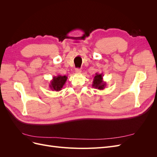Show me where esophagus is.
I'll return each instance as SVG.
<instances>
[{"label":"esophagus","mask_w":157,"mask_h":157,"mask_svg":"<svg viewBox=\"0 0 157 157\" xmlns=\"http://www.w3.org/2000/svg\"><path fill=\"white\" fill-rule=\"evenodd\" d=\"M81 69H75V72H76V73H78V74H79V73H81Z\"/></svg>","instance_id":"esophagus-1"}]
</instances>
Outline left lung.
Instances as JSON below:
<instances>
[{"instance_id":"8db88e82","label":"left lung","mask_w":157,"mask_h":157,"mask_svg":"<svg viewBox=\"0 0 157 157\" xmlns=\"http://www.w3.org/2000/svg\"><path fill=\"white\" fill-rule=\"evenodd\" d=\"M106 86V82L103 81V75L102 73H96V75L94 78L93 83L92 86L94 88H96L98 90H103Z\"/></svg>"}]
</instances>
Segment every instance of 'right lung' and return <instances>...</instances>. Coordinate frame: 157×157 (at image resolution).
Masks as SVG:
<instances>
[{
    "label": "right lung",
    "mask_w": 157,
    "mask_h": 157,
    "mask_svg": "<svg viewBox=\"0 0 157 157\" xmlns=\"http://www.w3.org/2000/svg\"><path fill=\"white\" fill-rule=\"evenodd\" d=\"M67 80V77L65 75L61 76L59 75L58 76H54L50 81L49 86L52 91L59 92L62 89Z\"/></svg>",
    "instance_id": "obj_1"
}]
</instances>
